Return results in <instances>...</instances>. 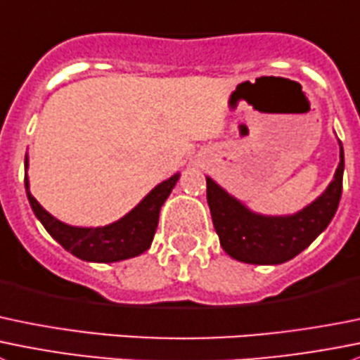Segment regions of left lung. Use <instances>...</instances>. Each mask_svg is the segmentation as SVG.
Wrapping results in <instances>:
<instances>
[{
  "label": "left lung",
  "mask_w": 360,
  "mask_h": 360,
  "mask_svg": "<svg viewBox=\"0 0 360 360\" xmlns=\"http://www.w3.org/2000/svg\"><path fill=\"white\" fill-rule=\"evenodd\" d=\"M343 170L345 153L340 142V165L326 191L304 209L285 216L258 214L211 177H205L212 225L223 250L236 260L255 265H278L297 257L336 214L343 190Z\"/></svg>",
  "instance_id": "1"
}]
</instances>
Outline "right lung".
<instances>
[{
  "label": "right lung",
  "mask_w": 360,
  "mask_h": 360,
  "mask_svg": "<svg viewBox=\"0 0 360 360\" xmlns=\"http://www.w3.org/2000/svg\"><path fill=\"white\" fill-rule=\"evenodd\" d=\"M27 169V156H26ZM181 174H174L172 177L153 188L128 214L117 221L109 223L105 226H73L59 221L58 218L45 211L37 198L30 191V179L24 177L26 195L30 200L34 216L40 219L49 233L77 258L86 262H98V264H112V262L127 260V258L139 257L149 250L158 226L160 209L169 198L179 181Z\"/></svg>",
  "instance_id": "1"
}]
</instances>
